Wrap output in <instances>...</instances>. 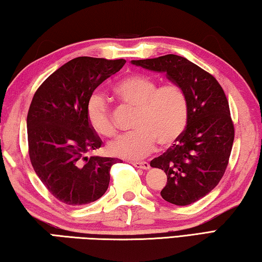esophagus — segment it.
Masks as SVG:
<instances>
[{
  "label": "esophagus",
  "instance_id": "1",
  "mask_svg": "<svg viewBox=\"0 0 262 262\" xmlns=\"http://www.w3.org/2000/svg\"><path fill=\"white\" fill-rule=\"evenodd\" d=\"M133 165L137 168H142V170H149L150 164L148 162H133Z\"/></svg>",
  "mask_w": 262,
  "mask_h": 262
}]
</instances>
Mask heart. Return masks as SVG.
Wrapping results in <instances>:
<instances>
[{
    "label": "heart",
    "instance_id": "obj_1",
    "mask_svg": "<svg viewBox=\"0 0 262 262\" xmlns=\"http://www.w3.org/2000/svg\"><path fill=\"white\" fill-rule=\"evenodd\" d=\"M113 94L127 108L134 110V132L112 142L108 151L126 159L143 158L156 142L168 147L183 135L188 123L189 100L185 89L176 83L159 86L156 79L144 74H132L113 86ZM86 120L96 134L112 137L117 133L111 108L100 95H92L86 103Z\"/></svg>",
    "mask_w": 262,
    "mask_h": 262
}]
</instances>
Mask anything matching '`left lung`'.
Wrapping results in <instances>:
<instances>
[{"label":"left lung","instance_id":"8db88e82","mask_svg":"<svg viewBox=\"0 0 262 262\" xmlns=\"http://www.w3.org/2000/svg\"><path fill=\"white\" fill-rule=\"evenodd\" d=\"M133 64L157 73L185 89L189 118L185 132L165 152L150 162L167 176L164 200L188 206L214 189L231 154L234 128L227 97L216 78L183 56L167 54L133 60Z\"/></svg>","mask_w":262,"mask_h":262}]
</instances>
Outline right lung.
<instances>
[{
	"instance_id": "1",
	"label": "right lung",
	"mask_w": 262,
	"mask_h": 262,
	"mask_svg": "<svg viewBox=\"0 0 262 262\" xmlns=\"http://www.w3.org/2000/svg\"><path fill=\"white\" fill-rule=\"evenodd\" d=\"M125 63L76 57L48 76L31 101L26 119L31 164L53 196L66 205H88L108 188L111 166L119 159L86 157L101 145L88 123L86 103Z\"/></svg>"
}]
</instances>
